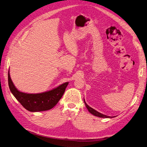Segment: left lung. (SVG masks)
Listing matches in <instances>:
<instances>
[{"instance_id": "obj_1", "label": "left lung", "mask_w": 147, "mask_h": 147, "mask_svg": "<svg viewBox=\"0 0 147 147\" xmlns=\"http://www.w3.org/2000/svg\"><path fill=\"white\" fill-rule=\"evenodd\" d=\"M84 100V102H85V106L86 107V108L88 109V111L91 114H92L93 115H94V116H96L97 117H104V118H111V117H113L108 116H106V115H104V114H101L100 113L96 111V110H94V109H93L92 108H91V107H90L88 105H87L86 103V102H85V100Z\"/></svg>"}]
</instances>
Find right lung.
I'll return each mask as SVG.
<instances>
[{
    "instance_id": "obj_1",
    "label": "right lung",
    "mask_w": 147,
    "mask_h": 147,
    "mask_svg": "<svg viewBox=\"0 0 147 147\" xmlns=\"http://www.w3.org/2000/svg\"><path fill=\"white\" fill-rule=\"evenodd\" d=\"M8 82L11 93L26 109L31 112L44 111L52 109L62 98L69 83L65 82L46 92L29 94L20 92L15 88L11 80L9 71L8 73Z\"/></svg>"
}]
</instances>
